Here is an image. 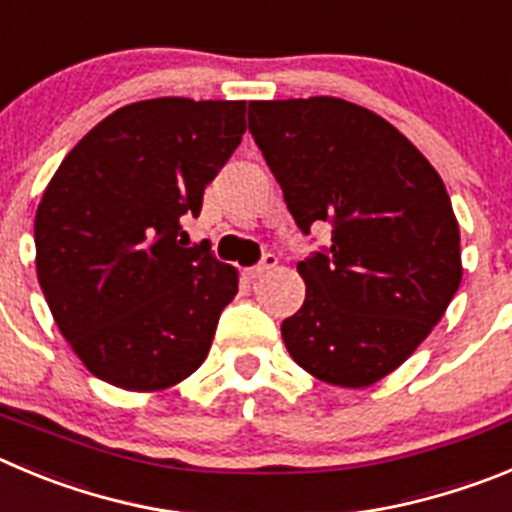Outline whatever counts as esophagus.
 Wrapping results in <instances>:
<instances>
[{
  "mask_svg": "<svg viewBox=\"0 0 512 512\" xmlns=\"http://www.w3.org/2000/svg\"><path fill=\"white\" fill-rule=\"evenodd\" d=\"M276 264H279V259H276L274 253H266L261 264L251 266V269H246V271H243V274H246V279H261V276H266V274H269V271H274Z\"/></svg>",
  "mask_w": 512,
  "mask_h": 512,
  "instance_id": "obj_1",
  "label": "esophagus"
}]
</instances>
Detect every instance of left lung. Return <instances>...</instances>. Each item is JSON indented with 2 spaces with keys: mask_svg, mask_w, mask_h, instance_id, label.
Here are the masks:
<instances>
[{
  "mask_svg": "<svg viewBox=\"0 0 512 512\" xmlns=\"http://www.w3.org/2000/svg\"><path fill=\"white\" fill-rule=\"evenodd\" d=\"M248 131L302 233V309L281 322L299 368L342 388L386 378L426 340L462 281L459 225L429 159L373 111L332 96L248 103Z\"/></svg>",
  "mask_w": 512,
  "mask_h": 512,
  "instance_id": "obj_1",
  "label": "left lung"
}]
</instances>
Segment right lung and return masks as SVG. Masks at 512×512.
<instances>
[{"label": "right lung", "instance_id": "add662e5", "mask_svg": "<svg viewBox=\"0 0 512 512\" xmlns=\"http://www.w3.org/2000/svg\"><path fill=\"white\" fill-rule=\"evenodd\" d=\"M246 131V101L149 98L93 126L35 215L37 281L96 378L162 391L203 365L238 271L187 246L205 185Z\"/></svg>", "mask_w": 512, "mask_h": 512}]
</instances>
